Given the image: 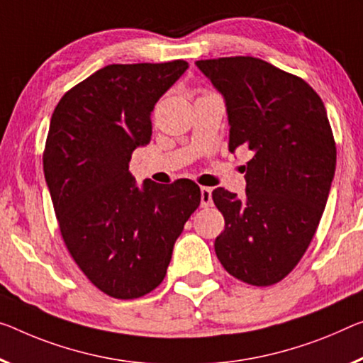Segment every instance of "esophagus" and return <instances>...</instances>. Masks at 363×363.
<instances>
[{"label": "esophagus", "instance_id": "1", "mask_svg": "<svg viewBox=\"0 0 363 363\" xmlns=\"http://www.w3.org/2000/svg\"><path fill=\"white\" fill-rule=\"evenodd\" d=\"M211 204H213V189L203 186L201 188V206H203V208H208Z\"/></svg>", "mask_w": 363, "mask_h": 363}]
</instances>
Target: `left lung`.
<instances>
[{
  "label": "left lung",
  "mask_w": 363,
  "mask_h": 363,
  "mask_svg": "<svg viewBox=\"0 0 363 363\" xmlns=\"http://www.w3.org/2000/svg\"><path fill=\"white\" fill-rule=\"evenodd\" d=\"M222 94L228 150H252L245 198L216 188L225 219L214 248L224 269L252 286L282 281L302 258L325 211L336 144L321 99L303 79L253 57L196 61Z\"/></svg>",
  "instance_id": "1"
}]
</instances>
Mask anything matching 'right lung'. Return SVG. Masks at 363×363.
I'll list each match as a JSON object with an SVG mask.
<instances>
[{
  "label": "right lung",
  "instance_id": "1",
  "mask_svg": "<svg viewBox=\"0 0 363 363\" xmlns=\"http://www.w3.org/2000/svg\"><path fill=\"white\" fill-rule=\"evenodd\" d=\"M186 69L183 60L108 65L66 92L52 115L43 172L61 237L110 297H143L164 281L199 206L191 180L138 186L130 174L131 154L152 136L155 104Z\"/></svg>",
  "mask_w": 363,
  "mask_h": 363
}]
</instances>
